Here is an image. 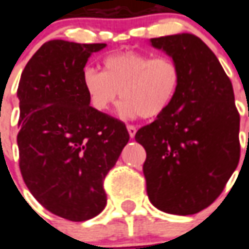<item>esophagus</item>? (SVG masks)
Instances as JSON below:
<instances>
[{
  "mask_svg": "<svg viewBox=\"0 0 249 249\" xmlns=\"http://www.w3.org/2000/svg\"><path fill=\"white\" fill-rule=\"evenodd\" d=\"M127 131L128 135H130V138H134L135 134H137V127H135V126H131V124H127Z\"/></svg>",
  "mask_w": 249,
  "mask_h": 249,
  "instance_id": "esophagus-1",
  "label": "esophagus"
}]
</instances>
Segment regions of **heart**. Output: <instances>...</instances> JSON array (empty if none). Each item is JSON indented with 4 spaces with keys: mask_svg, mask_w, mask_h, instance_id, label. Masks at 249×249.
Returning a JSON list of instances; mask_svg holds the SVG:
<instances>
[{
    "mask_svg": "<svg viewBox=\"0 0 249 249\" xmlns=\"http://www.w3.org/2000/svg\"><path fill=\"white\" fill-rule=\"evenodd\" d=\"M102 68L87 67L82 75L89 105L100 112L110 110L121 95L122 116L153 119L172 106L181 86V70L170 57L124 51L106 56Z\"/></svg>",
    "mask_w": 249,
    "mask_h": 249,
    "instance_id": "heart-1",
    "label": "heart"
}]
</instances>
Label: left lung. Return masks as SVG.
<instances>
[{"label":"left lung","instance_id":"8db88e82","mask_svg":"<svg viewBox=\"0 0 249 249\" xmlns=\"http://www.w3.org/2000/svg\"><path fill=\"white\" fill-rule=\"evenodd\" d=\"M181 70L177 96L139 128L147 196L160 211L195 214L221 195L240 160V116L232 83L211 49L190 33L151 38Z\"/></svg>","mask_w":249,"mask_h":249}]
</instances>
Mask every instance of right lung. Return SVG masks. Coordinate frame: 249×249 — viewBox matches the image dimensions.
Here are the masks:
<instances>
[{
    "mask_svg": "<svg viewBox=\"0 0 249 249\" xmlns=\"http://www.w3.org/2000/svg\"><path fill=\"white\" fill-rule=\"evenodd\" d=\"M106 44L51 40L21 73L20 170L33 197L56 216L86 221L105 209L103 179L130 135L124 123L89 106L82 75Z\"/></svg>",
    "mask_w": 249,
    "mask_h": 249,
    "instance_id": "obj_1",
    "label": "right lung"
}]
</instances>
